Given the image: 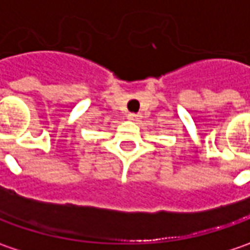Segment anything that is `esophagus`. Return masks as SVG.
Listing matches in <instances>:
<instances>
[{"label":"esophagus","instance_id":"esophagus-1","mask_svg":"<svg viewBox=\"0 0 250 250\" xmlns=\"http://www.w3.org/2000/svg\"><path fill=\"white\" fill-rule=\"evenodd\" d=\"M127 117H128V120H130V122H138L141 116H140V114H136V113H130L128 116H127Z\"/></svg>","mask_w":250,"mask_h":250}]
</instances>
